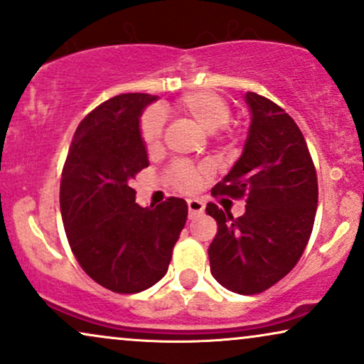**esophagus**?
I'll list each match as a JSON object with an SVG mask.
<instances>
[{"instance_id": "esophagus-1", "label": "esophagus", "mask_w": 364, "mask_h": 364, "mask_svg": "<svg viewBox=\"0 0 364 364\" xmlns=\"http://www.w3.org/2000/svg\"><path fill=\"white\" fill-rule=\"evenodd\" d=\"M187 205H189V218L194 219L196 216H199V214L204 213V203L199 199H189L187 200Z\"/></svg>"}]
</instances>
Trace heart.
Wrapping results in <instances>:
<instances>
[{"instance_id": "obj_1", "label": "heart", "mask_w": 364, "mask_h": 364, "mask_svg": "<svg viewBox=\"0 0 364 364\" xmlns=\"http://www.w3.org/2000/svg\"><path fill=\"white\" fill-rule=\"evenodd\" d=\"M177 109L191 118L205 133H216L226 127L231 119L228 101L216 92L192 91L183 94L177 101ZM164 133V116L159 109H150L141 118V140L148 150L155 148ZM204 170L189 164H177L172 168L173 182L182 191H194L203 178Z\"/></svg>"}]
</instances>
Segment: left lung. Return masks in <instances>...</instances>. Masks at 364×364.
Listing matches in <instances>:
<instances>
[{
  "instance_id": "obj_1",
  "label": "left lung",
  "mask_w": 364,
  "mask_h": 364,
  "mask_svg": "<svg viewBox=\"0 0 364 364\" xmlns=\"http://www.w3.org/2000/svg\"><path fill=\"white\" fill-rule=\"evenodd\" d=\"M251 123L243 154L213 196L245 199L232 218L209 203L218 235L208 253L210 273L241 295L259 294L297 264L311 237L317 210V175L297 123L275 102L246 92Z\"/></svg>"
}]
</instances>
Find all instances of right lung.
<instances>
[{"mask_svg": "<svg viewBox=\"0 0 364 364\" xmlns=\"http://www.w3.org/2000/svg\"><path fill=\"white\" fill-rule=\"evenodd\" d=\"M159 100L119 94L80 121L60 181V213L70 250L94 282L116 294L150 289L168 270L187 221V203H134L129 183L148 167L140 116Z\"/></svg>", "mask_w": 364, "mask_h": 364, "instance_id": "add662e5", "label": "right lung"}]
</instances>
